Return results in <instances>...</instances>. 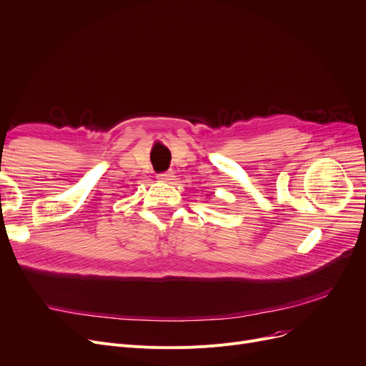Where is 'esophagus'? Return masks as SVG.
Returning <instances> with one entry per match:
<instances>
[{"label": "esophagus", "instance_id": "34e87169", "mask_svg": "<svg viewBox=\"0 0 366 366\" xmlns=\"http://www.w3.org/2000/svg\"><path fill=\"white\" fill-rule=\"evenodd\" d=\"M157 179H159L160 182H170V181L173 179V172H172V170H167V172L159 173Z\"/></svg>", "mask_w": 366, "mask_h": 366}]
</instances>
